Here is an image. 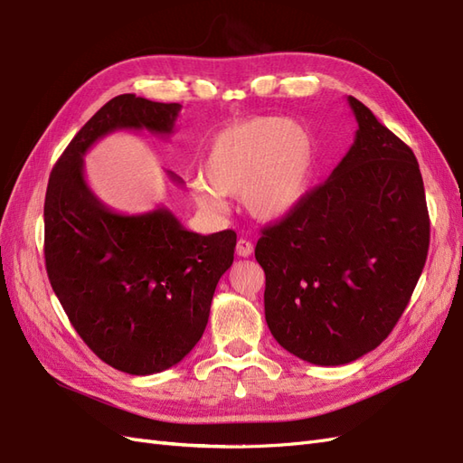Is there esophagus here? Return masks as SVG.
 <instances>
[{"label": "esophagus", "instance_id": "esophagus-1", "mask_svg": "<svg viewBox=\"0 0 463 463\" xmlns=\"http://www.w3.org/2000/svg\"><path fill=\"white\" fill-rule=\"evenodd\" d=\"M235 253L240 255V257H251V253H253V243L249 241V240H241L237 241V245H235Z\"/></svg>", "mask_w": 463, "mask_h": 463}]
</instances>
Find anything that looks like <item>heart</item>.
<instances>
[{"instance_id":"obj_1","label":"heart","mask_w":463,"mask_h":463,"mask_svg":"<svg viewBox=\"0 0 463 463\" xmlns=\"http://www.w3.org/2000/svg\"><path fill=\"white\" fill-rule=\"evenodd\" d=\"M316 146L306 127L280 117H257L222 130L203 161L204 181L193 184L206 210L226 208L222 196H241L245 210L274 222L302 201L314 173Z\"/></svg>"}]
</instances>
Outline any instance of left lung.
<instances>
[{"label": "left lung", "mask_w": 463, "mask_h": 463, "mask_svg": "<svg viewBox=\"0 0 463 463\" xmlns=\"http://www.w3.org/2000/svg\"><path fill=\"white\" fill-rule=\"evenodd\" d=\"M358 130L329 179L262 228L265 319L286 351L319 366L373 351L427 262L430 220L417 157L358 99Z\"/></svg>", "instance_id": "left-lung-1"}]
</instances>
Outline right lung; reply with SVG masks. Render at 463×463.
<instances>
[{"label":"right lung","instance_id":"add662e5","mask_svg":"<svg viewBox=\"0 0 463 463\" xmlns=\"http://www.w3.org/2000/svg\"><path fill=\"white\" fill-rule=\"evenodd\" d=\"M179 110V103L132 93L110 99L73 136L46 189L44 259L52 290L83 343L132 376L175 366L201 341L237 235L189 232L167 208L117 214L87 186L83 156L122 128L171 134Z\"/></svg>","mask_w":463,"mask_h":463}]
</instances>
